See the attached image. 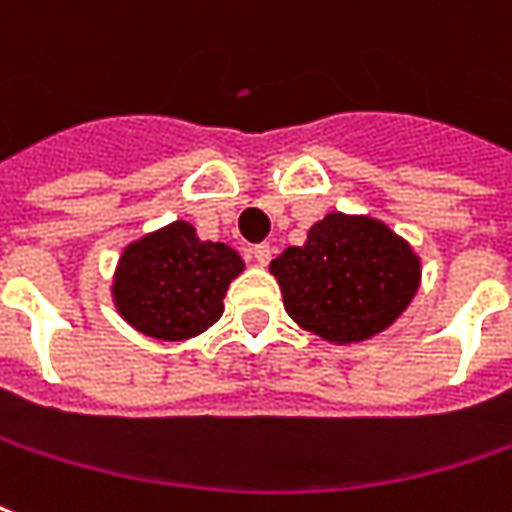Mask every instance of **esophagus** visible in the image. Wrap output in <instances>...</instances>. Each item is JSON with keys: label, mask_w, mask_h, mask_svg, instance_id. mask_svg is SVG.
I'll list each match as a JSON object with an SVG mask.
<instances>
[{"label": "esophagus", "mask_w": 512, "mask_h": 512, "mask_svg": "<svg viewBox=\"0 0 512 512\" xmlns=\"http://www.w3.org/2000/svg\"><path fill=\"white\" fill-rule=\"evenodd\" d=\"M252 255H255V260L260 263V266H268V260H271V255H274V249L268 244H257L255 249H252Z\"/></svg>", "instance_id": "1"}]
</instances>
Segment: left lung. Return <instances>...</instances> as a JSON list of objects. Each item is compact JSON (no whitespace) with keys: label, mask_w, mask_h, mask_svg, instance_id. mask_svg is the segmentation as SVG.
<instances>
[{"label":"left lung","mask_w":512,"mask_h":512,"mask_svg":"<svg viewBox=\"0 0 512 512\" xmlns=\"http://www.w3.org/2000/svg\"><path fill=\"white\" fill-rule=\"evenodd\" d=\"M288 316L332 343H357L391 327L416 296L421 263L396 232L366 216L330 213L271 260Z\"/></svg>","instance_id":"8db88e82"}]
</instances>
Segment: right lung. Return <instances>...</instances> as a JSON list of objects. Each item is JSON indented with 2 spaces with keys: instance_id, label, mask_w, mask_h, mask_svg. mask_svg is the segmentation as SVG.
<instances>
[{
  "instance_id": "1",
  "label": "right lung",
  "mask_w": 512,
  "mask_h": 512,
  "mask_svg": "<svg viewBox=\"0 0 512 512\" xmlns=\"http://www.w3.org/2000/svg\"><path fill=\"white\" fill-rule=\"evenodd\" d=\"M241 271L235 249L199 241L188 221H174L124 249L113 302L149 338L185 341L219 321L224 293Z\"/></svg>"
}]
</instances>
